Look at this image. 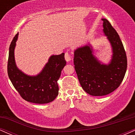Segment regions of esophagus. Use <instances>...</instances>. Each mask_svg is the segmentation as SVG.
Masks as SVG:
<instances>
[{"label": "esophagus", "mask_w": 135, "mask_h": 135, "mask_svg": "<svg viewBox=\"0 0 135 135\" xmlns=\"http://www.w3.org/2000/svg\"><path fill=\"white\" fill-rule=\"evenodd\" d=\"M65 60L66 61H70L71 60V56L70 55L68 52H66L65 54Z\"/></svg>", "instance_id": "esophagus-1"}]
</instances>
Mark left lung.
Segmentation results:
<instances>
[{
  "label": "left lung",
  "mask_w": 135,
  "mask_h": 135,
  "mask_svg": "<svg viewBox=\"0 0 135 135\" xmlns=\"http://www.w3.org/2000/svg\"><path fill=\"white\" fill-rule=\"evenodd\" d=\"M105 36L112 49L111 61L103 64L93 55L90 44L74 51V63L83 89L92 96H104L115 90L121 84L127 69V57L118 33L109 21L103 18Z\"/></svg>",
  "instance_id": "left-lung-1"
}]
</instances>
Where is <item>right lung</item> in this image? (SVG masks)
<instances>
[{"instance_id":"add662e5","label":"right lung","mask_w":135,"mask_h":135,"mask_svg":"<svg viewBox=\"0 0 135 135\" xmlns=\"http://www.w3.org/2000/svg\"><path fill=\"white\" fill-rule=\"evenodd\" d=\"M18 33L9 46L7 73L11 81L21 97L26 101L38 104L51 102L58 94L57 81L65 66V53L52 55L38 75L31 76L18 69L15 59V48Z\"/></svg>"}]
</instances>
